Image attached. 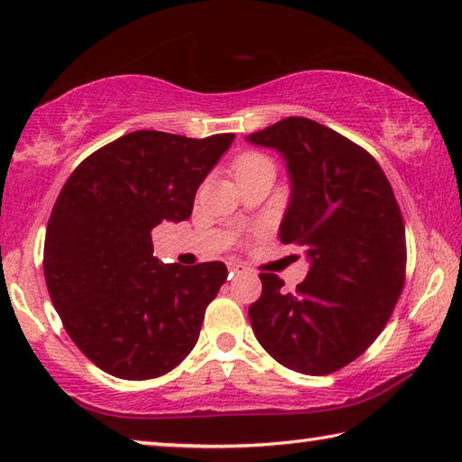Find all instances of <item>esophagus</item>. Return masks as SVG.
<instances>
[{"mask_svg": "<svg viewBox=\"0 0 462 462\" xmlns=\"http://www.w3.org/2000/svg\"><path fill=\"white\" fill-rule=\"evenodd\" d=\"M228 271H230V275H240V273H245L246 269L238 263H228Z\"/></svg>", "mask_w": 462, "mask_h": 462, "instance_id": "esophagus-1", "label": "esophagus"}]
</instances>
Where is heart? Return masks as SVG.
I'll list each match as a JSON object with an SVG mask.
<instances>
[{"mask_svg": "<svg viewBox=\"0 0 462 462\" xmlns=\"http://www.w3.org/2000/svg\"><path fill=\"white\" fill-rule=\"evenodd\" d=\"M263 162H269V161L264 159V156H261V154H245V156H242V159L238 161L236 169H238V173H240V171L250 169V167H256V165H263Z\"/></svg>", "mask_w": 462, "mask_h": 462, "instance_id": "1", "label": "heart"}]
</instances>
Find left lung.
I'll return each instance as SVG.
<instances>
[{"instance_id": "obj_1", "label": "left lung", "mask_w": 462, "mask_h": 462, "mask_svg": "<svg viewBox=\"0 0 462 462\" xmlns=\"http://www.w3.org/2000/svg\"><path fill=\"white\" fill-rule=\"evenodd\" d=\"M250 144L285 159L291 198L283 245L303 246L308 277L293 293L261 273L248 308L261 346L287 369L328 374L361 356L385 328L405 279V228L393 189L373 156L332 128L291 116Z\"/></svg>"}]
</instances>
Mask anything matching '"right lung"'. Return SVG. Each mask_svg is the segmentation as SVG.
Returning a JSON list of instances; mask_svg holds the SVG:
<instances>
[{"instance_id": "right-lung-1", "label": "right lung", "mask_w": 462, "mask_h": 462, "mask_svg": "<svg viewBox=\"0 0 462 462\" xmlns=\"http://www.w3.org/2000/svg\"><path fill=\"white\" fill-rule=\"evenodd\" d=\"M232 140L130 132L89 154L60 189L44 240L46 287L67 334L101 371L154 379L193 350L228 269L161 264L151 232L191 216Z\"/></svg>"}]
</instances>
